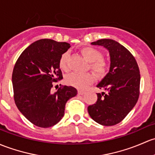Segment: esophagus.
<instances>
[{
  "instance_id": "obj_1",
  "label": "esophagus",
  "mask_w": 155,
  "mask_h": 155,
  "mask_svg": "<svg viewBox=\"0 0 155 155\" xmlns=\"http://www.w3.org/2000/svg\"><path fill=\"white\" fill-rule=\"evenodd\" d=\"M85 94V91H82V90L78 91V94H79V95H83V94Z\"/></svg>"
}]
</instances>
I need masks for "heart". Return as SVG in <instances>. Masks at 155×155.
Here are the masks:
<instances>
[{"label": "heart", "instance_id": "obj_1", "mask_svg": "<svg viewBox=\"0 0 155 155\" xmlns=\"http://www.w3.org/2000/svg\"><path fill=\"white\" fill-rule=\"evenodd\" d=\"M80 53L83 57L89 62V69L98 78H103L108 72L109 63L105 58H102V53L98 49L91 46L83 47L80 49ZM69 53L65 52L59 58L58 64L62 71H68ZM95 80L94 74L91 73L80 74L72 73L66 76L65 82L69 85L79 89H84Z\"/></svg>", "mask_w": 155, "mask_h": 155}]
</instances>
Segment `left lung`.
<instances>
[{
  "instance_id": "obj_1",
  "label": "left lung",
  "mask_w": 155,
  "mask_h": 155,
  "mask_svg": "<svg viewBox=\"0 0 155 155\" xmlns=\"http://www.w3.org/2000/svg\"><path fill=\"white\" fill-rule=\"evenodd\" d=\"M107 48L110 53V71L97 87L107 93L97 94V101L87 107L91 118L99 124L110 126L120 123L134 107L140 95V74L134 56L112 39L91 43Z\"/></svg>"
}]
</instances>
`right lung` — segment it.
<instances>
[{"instance_id": "right-lung-1", "label": "right lung", "mask_w": 155, "mask_h": 155, "mask_svg": "<svg viewBox=\"0 0 155 155\" xmlns=\"http://www.w3.org/2000/svg\"><path fill=\"white\" fill-rule=\"evenodd\" d=\"M70 44L52 39H41L26 48L12 71L14 100L21 113L41 128L53 126L64 114L68 99L77 91L61 85L56 92L53 83L63 79L58 61Z\"/></svg>"}]
</instances>
